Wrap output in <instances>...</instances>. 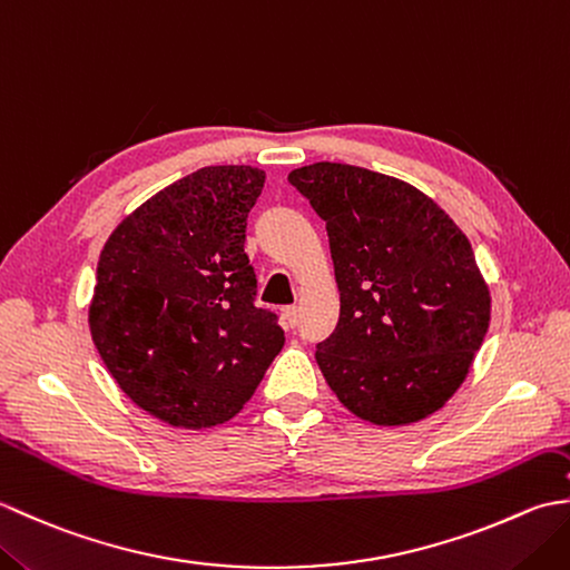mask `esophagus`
Returning <instances> with one entry per match:
<instances>
[{"instance_id":"1","label":"esophagus","mask_w":570,"mask_h":570,"mask_svg":"<svg viewBox=\"0 0 570 570\" xmlns=\"http://www.w3.org/2000/svg\"><path fill=\"white\" fill-rule=\"evenodd\" d=\"M282 323H284V328H296V323H298V308L296 306H286V308H282Z\"/></svg>"}]
</instances>
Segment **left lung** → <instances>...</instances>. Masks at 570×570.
Wrapping results in <instances>:
<instances>
[{
    "label": "left lung",
    "mask_w": 570,
    "mask_h": 570,
    "mask_svg": "<svg viewBox=\"0 0 570 570\" xmlns=\"http://www.w3.org/2000/svg\"><path fill=\"white\" fill-rule=\"evenodd\" d=\"M328 229L341 318L316 362L341 404L377 426L439 411L490 325V288L468 237L404 180L350 164L288 174Z\"/></svg>",
    "instance_id": "left-lung-1"
}]
</instances>
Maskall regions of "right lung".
Returning a JSON list of instances; mask_svg holds the SVG:
<instances>
[{
  "label": "right lung",
  "mask_w": 570,
  "mask_h": 570,
  "mask_svg": "<svg viewBox=\"0 0 570 570\" xmlns=\"http://www.w3.org/2000/svg\"><path fill=\"white\" fill-rule=\"evenodd\" d=\"M252 166H205L117 225L98 262L90 333L131 402L180 429L239 414L284 347L276 313L254 306L247 215Z\"/></svg>",
  "instance_id": "right-lung-1"
}]
</instances>
